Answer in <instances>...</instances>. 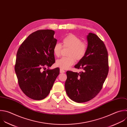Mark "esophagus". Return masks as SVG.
Here are the masks:
<instances>
[{
	"instance_id": "obj_1",
	"label": "esophagus",
	"mask_w": 127,
	"mask_h": 127,
	"mask_svg": "<svg viewBox=\"0 0 127 127\" xmlns=\"http://www.w3.org/2000/svg\"><path fill=\"white\" fill-rule=\"evenodd\" d=\"M60 72L61 73H65V71L64 70L60 69Z\"/></svg>"
}]
</instances>
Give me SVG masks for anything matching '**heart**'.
Masks as SVG:
<instances>
[{
	"mask_svg": "<svg viewBox=\"0 0 127 127\" xmlns=\"http://www.w3.org/2000/svg\"><path fill=\"white\" fill-rule=\"evenodd\" d=\"M62 43L64 47L69 48L67 54L68 57L57 60L55 64L61 69H67L74 64L75 59L79 61L85 56L87 46L85 42H82L79 38L72 34L65 37L62 40ZM62 47L60 43H56L54 45L53 53L55 56L60 55Z\"/></svg>",
	"mask_w": 127,
	"mask_h": 127,
	"instance_id": "heart-1",
	"label": "heart"
}]
</instances>
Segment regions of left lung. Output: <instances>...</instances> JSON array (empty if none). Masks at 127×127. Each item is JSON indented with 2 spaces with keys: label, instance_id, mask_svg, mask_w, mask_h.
<instances>
[{
  "label": "left lung",
  "instance_id": "left-lung-1",
  "mask_svg": "<svg viewBox=\"0 0 127 127\" xmlns=\"http://www.w3.org/2000/svg\"><path fill=\"white\" fill-rule=\"evenodd\" d=\"M87 38L86 53L74 66L83 71L66 72V93L77 103L88 102L95 97L101 90L109 72L108 51L104 42L92 33H89Z\"/></svg>",
  "mask_w": 127,
  "mask_h": 127
}]
</instances>
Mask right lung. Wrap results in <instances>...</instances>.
I'll use <instances>...</instances> for the list:
<instances>
[{"label":"right lung","mask_w":127,"mask_h":127,"mask_svg":"<svg viewBox=\"0 0 127 127\" xmlns=\"http://www.w3.org/2000/svg\"><path fill=\"white\" fill-rule=\"evenodd\" d=\"M54 31L37 30L21 44L16 54L15 71L19 87L29 98H45L60 73L59 68L46 69L55 62L53 47L57 43Z\"/></svg>","instance_id":"obj_1"}]
</instances>
